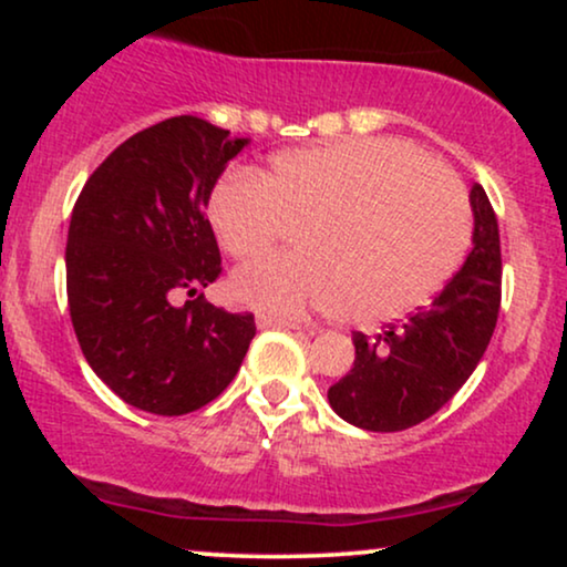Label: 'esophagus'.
<instances>
[{
  "label": "esophagus",
  "mask_w": 567,
  "mask_h": 567,
  "mask_svg": "<svg viewBox=\"0 0 567 567\" xmlns=\"http://www.w3.org/2000/svg\"><path fill=\"white\" fill-rule=\"evenodd\" d=\"M258 328H285V330H298L301 322L298 320H288V317H269V315H258Z\"/></svg>",
  "instance_id": "1"
}]
</instances>
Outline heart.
Masks as SVG:
<instances>
[{
	"label": "heart",
	"mask_w": 567,
	"mask_h": 567,
	"mask_svg": "<svg viewBox=\"0 0 567 567\" xmlns=\"http://www.w3.org/2000/svg\"><path fill=\"white\" fill-rule=\"evenodd\" d=\"M207 216L226 256H264L292 229L290 256L250 264L231 296L269 315L306 306L351 322L394 320L432 298L472 237L458 178L394 138L288 148L256 175L218 181Z\"/></svg>",
	"instance_id": "1"
}]
</instances>
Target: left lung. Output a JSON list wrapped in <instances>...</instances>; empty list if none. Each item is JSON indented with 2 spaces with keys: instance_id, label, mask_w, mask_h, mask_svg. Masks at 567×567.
Returning a JSON list of instances; mask_svg holds the SVG:
<instances>
[{
  "instance_id": "8db88e82",
  "label": "left lung",
  "mask_w": 567,
  "mask_h": 567,
  "mask_svg": "<svg viewBox=\"0 0 567 567\" xmlns=\"http://www.w3.org/2000/svg\"><path fill=\"white\" fill-rule=\"evenodd\" d=\"M472 252L432 306L379 336L354 333V368L328 389L330 408L368 432H402L434 415L483 360L501 309V239L491 199L470 194Z\"/></svg>"
}]
</instances>
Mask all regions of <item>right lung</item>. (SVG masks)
I'll return each instance as SVG.
<instances>
[{"label":"right lung","instance_id":"1","mask_svg":"<svg viewBox=\"0 0 567 567\" xmlns=\"http://www.w3.org/2000/svg\"><path fill=\"white\" fill-rule=\"evenodd\" d=\"M245 146L199 116H173L120 143L71 213L76 341L97 379L146 413L184 415L216 400L256 336L250 311L229 315L202 292L190 297L220 275L205 207Z\"/></svg>","mask_w":567,"mask_h":567}]
</instances>
